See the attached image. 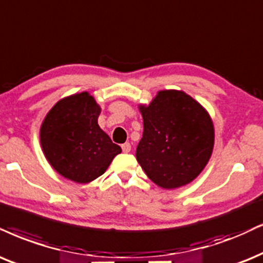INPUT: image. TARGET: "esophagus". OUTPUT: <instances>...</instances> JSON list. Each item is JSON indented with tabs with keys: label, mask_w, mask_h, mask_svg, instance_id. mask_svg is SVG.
Instances as JSON below:
<instances>
[{
	"label": "esophagus",
	"mask_w": 263,
	"mask_h": 263,
	"mask_svg": "<svg viewBox=\"0 0 263 263\" xmlns=\"http://www.w3.org/2000/svg\"><path fill=\"white\" fill-rule=\"evenodd\" d=\"M121 148H122V152H124V153H129V152H131V144H129L128 142L124 143V144L121 145Z\"/></svg>",
	"instance_id": "34e87169"
}]
</instances>
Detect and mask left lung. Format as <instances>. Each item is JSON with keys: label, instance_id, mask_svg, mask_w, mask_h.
Listing matches in <instances>:
<instances>
[{"label": "left lung", "instance_id": "obj_1", "mask_svg": "<svg viewBox=\"0 0 263 263\" xmlns=\"http://www.w3.org/2000/svg\"><path fill=\"white\" fill-rule=\"evenodd\" d=\"M143 137L136 158L159 187L175 189L191 183L210 160L214 124L200 103L183 91H159L149 105H139Z\"/></svg>", "mask_w": 263, "mask_h": 263}]
</instances>
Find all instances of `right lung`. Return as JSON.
Returning a JSON list of instances; mask_svg holds the SVG:
<instances>
[{
    "label": "right lung",
    "instance_id": "obj_1",
    "mask_svg": "<svg viewBox=\"0 0 263 263\" xmlns=\"http://www.w3.org/2000/svg\"><path fill=\"white\" fill-rule=\"evenodd\" d=\"M101 107L88 92L61 99L47 112L40 142L49 165L64 178L89 183L107 171L121 148L98 125Z\"/></svg>",
    "mask_w": 263,
    "mask_h": 263
}]
</instances>
